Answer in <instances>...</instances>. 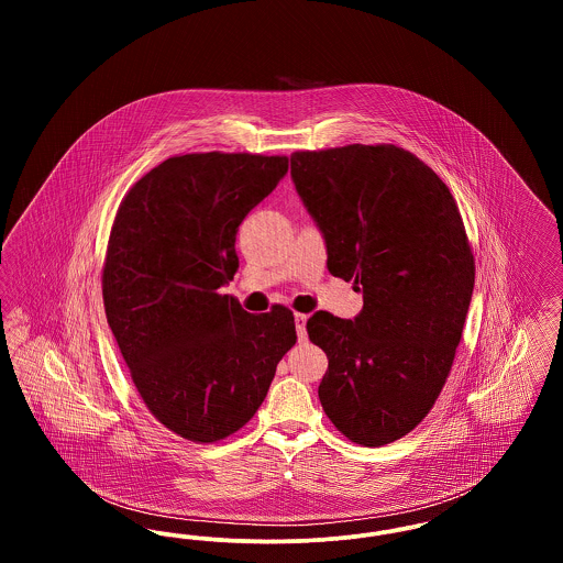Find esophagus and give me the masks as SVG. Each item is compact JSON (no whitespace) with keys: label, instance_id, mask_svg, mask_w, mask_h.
Instances as JSON below:
<instances>
[{"label":"esophagus","instance_id":"esophagus-1","mask_svg":"<svg viewBox=\"0 0 563 563\" xmlns=\"http://www.w3.org/2000/svg\"><path fill=\"white\" fill-rule=\"evenodd\" d=\"M306 321H308L306 314H295V331H297V340H299V342H306V338H308V333H306Z\"/></svg>","mask_w":563,"mask_h":563}]
</instances>
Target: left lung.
Returning a JSON list of instances; mask_svg holds the SVG:
<instances>
[{
    "instance_id": "obj_1",
    "label": "left lung",
    "mask_w": 563,
    "mask_h": 563,
    "mask_svg": "<svg viewBox=\"0 0 563 563\" xmlns=\"http://www.w3.org/2000/svg\"><path fill=\"white\" fill-rule=\"evenodd\" d=\"M291 179L321 230L327 268L363 294L354 319L317 312L306 322L329 358L322 409L354 443H393L437 401L473 297L454 196L395 145L295 152Z\"/></svg>"
}]
</instances>
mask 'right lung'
Wrapping results in <instances>:
<instances>
[{
  "instance_id": "add662e5",
  "label": "right lung",
  "mask_w": 563,
  "mask_h": 563,
  "mask_svg": "<svg viewBox=\"0 0 563 563\" xmlns=\"http://www.w3.org/2000/svg\"><path fill=\"white\" fill-rule=\"evenodd\" d=\"M285 156L168 158L122 200L103 268L111 333L147 409L166 429L213 443L242 429L294 349V312L249 314L230 285L236 234L287 175Z\"/></svg>"
}]
</instances>
